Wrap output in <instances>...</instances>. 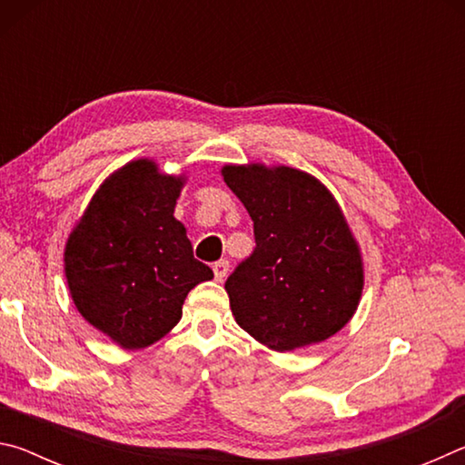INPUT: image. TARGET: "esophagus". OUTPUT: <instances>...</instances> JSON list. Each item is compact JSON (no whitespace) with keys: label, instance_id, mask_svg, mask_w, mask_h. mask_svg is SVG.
<instances>
[{"label":"esophagus","instance_id":"34e87169","mask_svg":"<svg viewBox=\"0 0 465 465\" xmlns=\"http://www.w3.org/2000/svg\"><path fill=\"white\" fill-rule=\"evenodd\" d=\"M227 271H230V262L227 261H217L213 264V274H215V281H223L227 277Z\"/></svg>","mask_w":465,"mask_h":465}]
</instances>
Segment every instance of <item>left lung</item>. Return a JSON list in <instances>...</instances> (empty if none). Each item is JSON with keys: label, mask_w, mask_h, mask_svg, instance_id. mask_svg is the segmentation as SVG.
I'll use <instances>...</instances> for the list:
<instances>
[{"label": "left lung", "mask_w": 465, "mask_h": 465, "mask_svg": "<svg viewBox=\"0 0 465 465\" xmlns=\"http://www.w3.org/2000/svg\"><path fill=\"white\" fill-rule=\"evenodd\" d=\"M222 176L254 222L256 248L225 281L240 328L285 352L349 324L363 293V258L332 193L289 166L230 163Z\"/></svg>", "instance_id": "1"}]
</instances>
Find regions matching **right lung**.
<instances>
[{
	"instance_id": "add662e5",
	"label": "right lung",
	"mask_w": 465,
	"mask_h": 465,
	"mask_svg": "<svg viewBox=\"0 0 465 465\" xmlns=\"http://www.w3.org/2000/svg\"><path fill=\"white\" fill-rule=\"evenodd\" d=\"M184 176L133 160L110 174L65 243L77 312L123 349L160 341L183 318L188 291L213 279L174 217Z\"/></svg>"
}]
</instances>
